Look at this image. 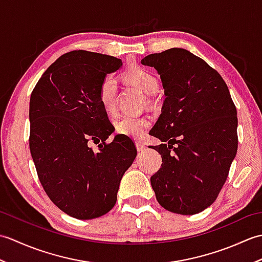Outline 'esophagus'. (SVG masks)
<instances>
[{
    "mask_svg": "<svg viewBox=\"0 0 262 262\" xmlns=\"http://www.w3.org/2000/svg\"><path fill=\"white\" fill-rule=\"evenodd\" d=\"M136 147H137L138 151H143V149H145L146 145L142 142H136Z\"/></svg>",
    "mask_w": 262,
    "mask_h": 262,
    "instance_id": "1",
    "label": "esophagus"
}]
</instances>
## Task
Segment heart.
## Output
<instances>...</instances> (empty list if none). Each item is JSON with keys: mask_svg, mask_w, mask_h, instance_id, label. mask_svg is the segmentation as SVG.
Instances as JSON below:
<instances>
[{"mask_svg": "<svg viewBox=\"0 0 262 262\" xmlns=\"http://www.w3.org/2000/svg\"><path fill=\"white\" fill-rule=\"evenodd\" d=\"M124 79L137 88L143 93L154 94L159 90V80L154 73L142 66H134L124 72ZM98 96L100 103L107 113H113L116 108L117 82L113 75H105L100 82ZM152 125V120L147 116L132 117L125 116L116 121L117 134L140 140L146 134L148 128Z\"/></svg>", "mask_w": 262, "mask_h": 262, "instance_id": "heart-1", "label": "heart"}]
</instances>
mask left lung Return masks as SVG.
Here are the masks:
<instances>
[{
    "mask_svg": "<svg viewBox=\"0 0 262 262\" xmlns=\"http://www.w3.org/2000/svg\"><path fill=\"white\" fill-rule=\"evenodd\" d=\"M143 65L159 72L165 100L149 134L162 164L151 177L159 204L182 215L213 204L237 151L236 108L223 77L204 59L182 48L151 54Z\"/></svg>",
    "mask_w": 262,
    "mask_h": 262,
    "instance_id": "obj_1",
    "label": "left lung"
}]
</instances>
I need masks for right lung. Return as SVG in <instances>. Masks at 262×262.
I'll return each mask as SVG.
<instances>
[{
  "label": "right lung",
  "instance_id": "obj_1",
  "mask_svg": "<svg viewBox=\"0 0 262 262\" xmlns=\"http://www.w3.org/2000/svg\"><path fill=\"white\" fill-rule=\"evenodd\" d=\"M121 59L88 51L62 55L45 71L30 97V153L49 199L77 220L107 214L136 158L130 140L114 132L100 103V82ZM98 143V151L88 146Z\"/></svg>",
  "mask_w": 262,
  "mask_h": 262
}]
</instances>
